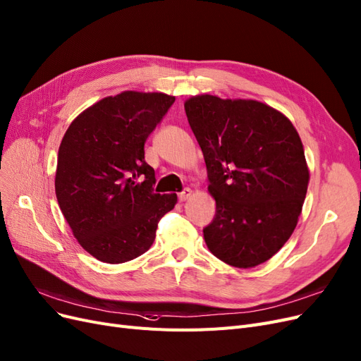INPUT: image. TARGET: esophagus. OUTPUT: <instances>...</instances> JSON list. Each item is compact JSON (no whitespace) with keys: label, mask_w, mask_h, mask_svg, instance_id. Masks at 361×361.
<instances>
[{"label":"esophagus","mask_w":361,"mask_h":361,"mask_svg":"<svg viewBox=\"0 0 361 361\" xmlns=\"http://www.w3.org/2000/svg\"><path fill=\"white\" fill-rule=\"evenodd\" d=\"M192 195V191L190 190V188H186V190H183L180 194H179V202H186L188 200V198Z\"/></svg>","instance_id":"34e87169"}]
</instances>
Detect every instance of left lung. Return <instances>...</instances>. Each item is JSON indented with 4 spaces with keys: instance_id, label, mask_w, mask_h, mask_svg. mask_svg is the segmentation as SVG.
I'll return each instance as SVG.
<instances>
[{
    "instance_id": "left-lung-1",
    "label": "left lung",
    "mask_w": 361,
    "mask_h": 361,
    "mask_svg": "<svg viewBox=\"0 0 361 361\" xmlns=\"http://www.w3.org/2000/svg\"><path fill=\"white\" fill-rule=\"evenodd\" d=\"M185 111L216 202L203 228L216 258L239 269L270 259L302 214L309 169L300 135L279 110L255 100L195 95Z\"/></svg>"
}]
</instances>
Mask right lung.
Segmentation results:
<instances>
[{
  "mask_svg": "<svg viewBox=\"0 0 361 361\" xmlns=\"http://www.w3.org/2000/svg\"><path fill=\"white\" fill-rule=\"evenodd\" d=\"M175 103L163 92L123 91L74 119L59 145L55 192L73 235L109 264L145 254L176 194L154 192L145 142Z\"/></svg>",
  "mask_w": 361,
  "mask_h": 361,
  "instance_id": "obj_1",
  "label": "right lung"
}]
</instances>
